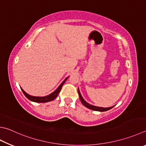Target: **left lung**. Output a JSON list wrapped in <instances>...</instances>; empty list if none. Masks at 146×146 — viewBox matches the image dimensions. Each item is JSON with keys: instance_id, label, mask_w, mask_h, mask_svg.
Here are the masks:
<instances>
[{"instance_id": "obj_1", "label": "left lung", "mask_w": 146, "mask_h": 146, "mask_svg": "<svg viewBox=\"0 0 146 146\" xmlns=\"http://www.w3.org/2000/svg\"><path fill=\"white\" fill-rule=\"evenodd\" d=\"M78 95H79V98H80V100L81 101V102L82 104H83L85 107L89 108V109H91L92 110H95V111H99V112H105V111H107L108 110L112 108L114 106H112V107H107V108H104V107H96V106L92 105L91 104H89V103H87L86 101H85V100L83 98V97L82 96V95L80 94V92L79 91V89L78 88Z\"/></svg>"}]
</instances>
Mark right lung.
<instances>
[{
	"mask_svg": "<svg viewBox=\"0 0 146 146\" xmlns=\"http://www.w3.org/2000/svg\"><path fill=\"white\" fill-rule=\"evenodd\" d=\"M69 76H68L67 78H66L64 81H63L61 84L59 85V86L57 87V88L55 90V91L52 92V93L50 94L47 96H31V95L27 94L24 90H23L22 87H20L21 89H22V92H23L25 96L27 97V98H28L29 100L32 101V102H37V103H46V102H51V101L54 100L55 98H56V97L58 96V94L60 91V90L62 89V87L64 84L65 83V82L67 80V79L68 78Z\"/></svg>",
	"mask_w": 146,
	"mask_h": 146,
	"instance_id": "add662e5",
	"label": "right lung"
}]
</instances>
